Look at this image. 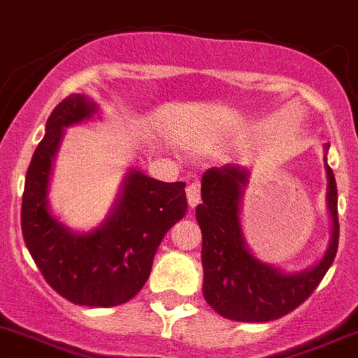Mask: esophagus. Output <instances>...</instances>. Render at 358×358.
Here are the masks:
<instances>
[{
	"label": "esophagus",
	"mask_w": 358,
	"mask_h": 358,
	"mask_svg": "<svg viewBox=\"0 0 358 358\" xmlns=\"http://www.w3.org/2000/svg\"><path fill=\"white\" fill-rule=\"evenodd\" d=\"M187 199H189V205L192 208L196 207L201 199V194H199V183L198 182H192L191 185H187Z\"/></svg>",
	"instance_id": "1"
}]
</instances>
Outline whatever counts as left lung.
I'll return each instance as SVG.
<instances>
[{
	"label": "left lung",
	"mask_w": 358,
	"mask_h": 358,
	"mask_svg": "<svg viewBox=\"0 0 358 358\" xmlns=\"http://www.w3.org/2000/svg\"><path fill=\"white\" fill-rule=\"evenodd\" d=\"M328 150V144H324ZM327 205L331 237L323 259L310 269L283 273L257 259L241 227V199L250 171L241 166L210 167L201 178L196 219L201 228L203 296L217 314L231 321L264 323L287 315L315 291L330 269L339 246L336 176L324 157Z\"/></svg>",
	"instance_id": "1"
}]
</instances>
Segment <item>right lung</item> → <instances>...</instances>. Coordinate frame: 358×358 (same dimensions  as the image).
I'll return each instance as SVG.
<instances>
[{"label":"right lung","instance_id":"add662e5","mask_svg":"<svg viewBox=\"0 0 358 358\" xmlns=\"http://www.w3.org/2000/svg\"><path fill=\"white\" fill-rule=\"evenodd\" d=\"M96 114V103L83 94L67 96L51 112L27 171L21 228L31 259L62 298L85 307H115L143 289L164 235L185 215V183L130 169L101 227L87 234L64 227L48 207L53 159L64 128Z\"/></svg>","mask_w":358,"mask_h":358}]
</instances>
